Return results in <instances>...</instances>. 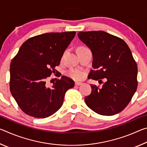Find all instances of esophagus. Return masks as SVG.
<instances>
[{
    "instance_id": "esophagus-1",
    "label": "esophagus",
    "mask_w": 147,
    "mask_h": 147,
    "mask_svg": "<svg viewBox=\"0 0 147 147\" xmlns=\"http://www.w3.org/2000/svg\"><path fill=\"white\" fill-rule=\"evenodd\" d=\"M75 85L76 86H81V85H82V82H75Z\"/></svg>"
}]
</instances>
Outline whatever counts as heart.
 <instances>
[{"label":"heart","mask_w":147,"mask_h":147,"mask_svg":"<svg viewBox=\"0 0 147 147\" xmlns=\"http://www.w3.org/2000/svg\"><path fill=\"white\" fill-rule=\"evenodd\" d=\"M80 47V48H82ZM67 75L70 78L76 80H81L85 76V73L83 71L78 69H71L67 72Z\"/></svg>","instance_id":"b5f03b06"}]
</instances>
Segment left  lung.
Returning <instances> with one entry per match:
<instances>
[{"mask_svg": "<svg viewBox=\"0 0 147 147\" xmlns=\"http://www.w3.org/2000/svg\"><path fill=\"white\" fill-rule=\"evenodd\" d=\"M79 39L91 49L93 70L89 78L106 82L99 88L91 84L86 105L94 112L110 116L123 111L138 88V65L123 39L104 31L79 32Z\"/></svg>", "mask_w": 147, "mask_h": 147, "instance_id": "8db88e82", "label": "left lung"}]
</instances>
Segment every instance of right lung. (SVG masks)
Returning a JSON list of instances; mask_svg holds the SVG:
<instances>
[{"label": "right lung", "mask_w": 147, "mask_h": 147, "mask_svg": "<svg viewBox=\"0 0 147 147\" xmlns=\"http://www.w3.org/2000/svg\"><path fill=\"white\" fill-rule=\"evenodd\" d=\"M75 34L74 31L52 32L32 37L22 45L12 59L9 89L26 115L38 119L52 115L61 107L66 91L74 87V81L65 76L51 88L47 79L55 73Z\"/></svg>", "instance_id": "1"}]
</instances>
